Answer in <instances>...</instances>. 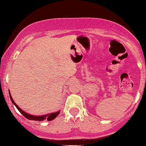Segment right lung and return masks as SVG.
<instances>
[{"instance_id":"1","label":"right lung","mask_w":146,"mask_h":146,"mask_svg":"<svg viewBox=\"0 0 146 146\" xmlns=\"http://www.w3.org/2000/svg\"><path fill=\"white\" fill-rule=\"evenodd\" d=\"M9 93L10 99H11V101L13 103V104L15 105V106H16V108H17V109L19 110L20 112H21V113L23 115V116H24L25 117H26V118L28 119L29 120H34V121H43V120H44V119H47V121H51V120L54 119L56 118V117L58 116V115H59L60 111L56 112V113H49V114H47V115H41V116H35V115H29V114L25 113V112L23 111V110H22L20 107L18 106V105L16 104L14 102V100H13V98H11V94H10V92H9Z\"/></svg>"}]
</instances>
